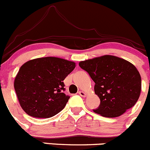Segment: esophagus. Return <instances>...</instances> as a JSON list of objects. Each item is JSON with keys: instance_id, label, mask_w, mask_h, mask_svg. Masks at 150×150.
Returning <instances> with one entry per match:
<instances>
[{"instance_id": "34e87169", "label": "esophagus", "mask_w": 150, "mask_h": 150, "mask_svg": "<svg viewBox=\"0 0 150 150\" xmlns=\"http://www.w3.org/2000/svg\"><path fill=\"white\" fill-rule=\"evenodd\" d=\"M78 93H79V95H80V96H82V97H84V96H86V93L83 91H79Z\"/></svg>"}]
</instances>
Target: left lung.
I'll use <instances>...</instances> for the list:
<instances>
[{"label": "left lung", "mask_w": 150, "mask_h": 150, "mask_svg": "<svg viewBox=\"0 0 150 150\" xmlns=\"http://www.w3.org/2000/svg\"><path fill=\"white\" fill-rule=\"evenodd\" d=\"M95 82L100 105L93 112L106 117H117L133 107L142 89L139 72L132 63L112 55H104L79 63Z\"/></svg>", "instance_id": "obj_1"}]
</instances>
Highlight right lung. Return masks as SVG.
Here are the masks:
<instances>
[{
	"label": "right lung",
	"instance_id": "add662e5",
	"mask_svg": "<svg viewBox=\"0 0 150 150\" xmlns=\"http://www.w3.org/2000/svg\"><path fill=\"white\" fill-rule=\"evenodd\" d=\"M75 63L54 57L26 62L14 79L19 102L28 115L49 118L63 110L70 96L64 93L63 80L75 68Z\"/></svg>",
	"mask_w": 150,
	"mask_h": 150
}]
</instances>
